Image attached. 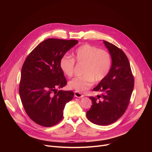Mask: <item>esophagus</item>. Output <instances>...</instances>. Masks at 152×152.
Instances as JSON below:
<instances>
[{"label":"esophagus","mask_w":152,"mask_h":152,"mask_svg":"<svg viewBox=\"0 0 152 152\" xmlns=\"http://www.w3.org/2000/svg\"><path fill=\"white\" fill-rule=\"evenodd\" d=\"M75 96L76 97H77V98H82V97H84V95H82L81 93H79L77 91H75Z\"/></svg>","instance_id":"obj_1"}]
</instances>
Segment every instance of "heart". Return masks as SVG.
Returning a JSON list of instances; mask_svg holds the SVG:
<instances>
[{"instance_id": "obj_1", "label": "heart", "mask_w": 152, "mask_h": 152, "mask_svg": "<svg viewBox=\"0 0 152 152\" xmlns=\"http://www.w3.org/2000/svg\"><path fill=\"white\" fill-rule=\"evenodd\" d=\"M74 59L64 56L60 60V66L63 73L68 77L74 74L75 61L79 64H83V76L75 77L68 83L71 89L77 92H84L91 87L94 83L102 81L111 69V60L110 54L105 50L90 45L84 44L76 50Z\"/></svg>"}]
</instances>
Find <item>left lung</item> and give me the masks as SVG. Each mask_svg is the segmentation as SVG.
I'll use <instances>...</instances> for the list:
<instances>
[{
  "label": "left lung",
  "instance_id": "obj_1",
  "mask_svg": "<svg viewBox=\"0 0 152 152\" xmlns=\"http://www.w3.org/2000/svg\"><path fill=\"white\" fill-rule=\"evenodd\" d=\"M111 55V66L107 76L93 89L100 92L90 97L92 105L86 116L94 124L105 126L121 118L129 105L134 81L129 61L124 52L115 45L103 41Z\"/></svg>",
  "mask_w": 152,
  "mask_h": 152
}]
</instances>
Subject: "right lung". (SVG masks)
Returning <instances> with one entry per match:
<instances>
[{
  "mask_svg": "<svg viewBox=\"0 0 152 152\" xmlns=\"http://www.w3.org/2000/svg\"><path fill=\"white\" fill-rule=\"evenodd\" d=\"M77 43L73 39H47L30 53L23 63L20 99L28 116L40 126L51 127L59 123L66 103L74 97L71 91H56L67 83L60 66V60Z\"/></svg>",
  "mask_w": 152,
  "mask_h": 152,
  "instance_id": "add662e5",
  "label": "right lung"
}]
</instances>
